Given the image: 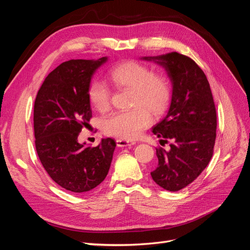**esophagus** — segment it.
<instances>
[{"mask_svg": "<svg viewBox=\"0 0 250 250\" xmlns=\"http://www.w3.org/2000/svg\"><path fill=\"white\" fill-rule=\"evenodd\" d=\"M117 145H118V147H130V146L135 145V142L119 139V140H117Z\"/></svg>", "mask_w": 250, "mask_h": 250, "instance_id": "esophagus-1", "label": "esophagus"}]
</instances>
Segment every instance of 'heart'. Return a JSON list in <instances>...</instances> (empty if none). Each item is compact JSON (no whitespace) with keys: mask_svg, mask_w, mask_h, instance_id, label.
<instances>
[{"mask_svg":"<svg viewBox=\"0 0 250 250\" xmlns=\"http://www.w3.org/2000/svg\"><path fill=\"white\" fill-rule=\"evenodd\" d=\"M109 79L118 87L131 88L128 110L109 113L102 120L103 131L111 137L134 140L152 122L151 111L160 112L168 101L170 88L167 80L152 73L148 66L138 62H125L113 66L108 73ZM90 104L99 111H105L110 105V89L106 83L94 80L87 89Z\"/></svg>","mask_w":250,"mask_h":250,"instance_id":"1","label":"heart"}]
</instances>
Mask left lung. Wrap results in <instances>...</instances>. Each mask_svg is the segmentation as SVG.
<instances>
[{"mask_svg":"<svg viewBox=\"0 0 250 250\" xmlns=\"http://www.w3.org/2000/svg\"><path fill=\"white\" fill-rule=\"evenodd\" d=\"M141 59L153 62L167 72L172 95L165 117L152 131L170 150L156 148L158 165L151 177L167 191L176 192L207 168L216 140L217 115L206 74L190 57L171 52Z\"/></svg>","mask_w":250,"mask_h":250,"instance_id":"left-lung-1","label":"left lung"}]
</instances>
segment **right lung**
<instances>
[{
  "instance_id": "add662e5",
  "label": "right lung",
  "mask_w": 250,
  "mask_h": 250,
  "mask_svg": "<svg viewBox=\"0 0 250 250\" xmlns=\"http://www.w3.org/2000/svg\"><path fill=\"white\" fill-rule=\"evenodd\" d=\"M107 57L71 59L44 79L34 102L35 148L49 176L65 190L84 193L106 177L116 142L102 139L96 147L78 142L92 109L87 89Z\"/></svg>"
}]
</instances>
